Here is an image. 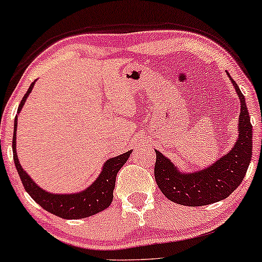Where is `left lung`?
I'll return each mask as SVG.
<instances>
[{
	"instance_id": "1",
	"label": "left lung",
	"mask_w": 262,
	"mask_h": 262,
	"mask_svg": "<svg viewBox=\"0 0 262 262\" xmlns=\"http://www.w3.org/2000/svg\"><path fill=\"white\" fill-rule=\"evenodd\" d=\"M227 74L241 103L238 137L227 155L195 171H181L168 157L155 150L156 184L170 202L185 206L209 205L228 198L245 179L252 160L253 126L245 96L228 71Z\"/></svg>"
}]
</instances>
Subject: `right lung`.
<instances>
[{
  "instance_id": "add662e5",
  "label": "right lung",
  "mask_w": 262,
  "mask_h": 262,
  "mask_svg": "<svg viewBox=\"0 0 262 262\" xmlns=\"http://www.w3.org/2000/svg\"><path fill=\"white\" fill-rule=\"evenodd\" d=\"M35 81L32 82L26 94L24 95L23 100H21L19 108H17V114L15 116V120H14L13 157L24 187L35 203L39 204L48 212L55 214V216L64 218V220H80V218L94 216L95 213H99L107 209L111 205V203H112L117 174L120 170V168L126 163L132 150H128L126 152L120 154V155L107 160L103 163L99 177L92 182V185L84 188L83 191L76 193H58V194H56V193L48 192L41 187H39L37 182H34L33 179L21 167L16 152L17 116H19L21 110H23L32 89H33Z\"/></svg>"
}]
</instances>
